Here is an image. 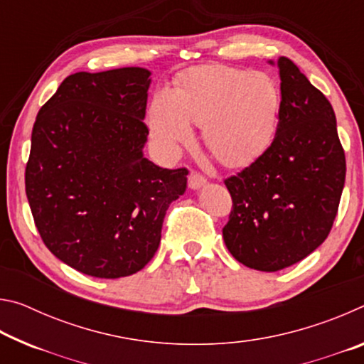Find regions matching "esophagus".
<instances>
[{
	"instance_id": "1",
	"label": "esophagus",
	"mask_w": 364,
	"mask_h": 364,
	"mask_svg": "<svg viewBox=\"0 0 364 364\" xmlns=\"http://www.w3.org/2000/svg\"><path fill=\"white\" fill-rule=\"evenodd\" d=\"M188 184H189V188L191 189H200L202 186H205L207 184V180L202 175H199V173H196V171H191L189 173V181H188Z\"/></svg>"
}]
</instances>
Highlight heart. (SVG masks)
<instances>
[{"label":"heart","instance_id":"heart-1","mask_svg":"<svg viewBox=\"0 0 364 364\" xmlns=\"http://www.w3.org/2000/svg\"><path fill=\"white\" fill-rule=\"evenodd\" d=\"M279 106V90L267 73L205 65L189 70L178 90L164 86L154 95L149 130L160 151L173 157L197 123L215 159L244 167L273 143Z\"/></svg>","mask_w":364,"mask_h":364}]
</instances>
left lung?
Returning a JSON list of instances; mask_svg holds the SVG:
<instances>
[{
    "label": "left lung",
    "mask_w": 364,
    "mask_h": 364,
    "mask_svg": "<svg viewBox=\"0 0 364 364\" xmlns=\"http://www.w3.org/2000/svg\"><path fill=\"white\" fill-rule=\"evenodd\" d=\"M276 65L281 106L273 143L250 167L225 180L232 197L225 244L237 262L258 271L287 268L318 249L345 184L331 102L291 59L282 56Z\"/></svg>",
    "instance_id": "8db88e82"
}]
</instances>
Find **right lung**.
<instances>
[{"instance_id":"right-lung-1","label":"right lung","mask_w":364,"mask_h":364,"mask_svg":"<svg viewBox=\"0 0 364 364\" xmlns=\"http://www.w3.org/2000/svg\"><path fill=\"white\" fill-rule=\"evenodd\" d=\"M151 72L123 67L67 77L36 115L26 193L46 247L95 278L143 269L156 254L186 168L143 154Z\"/></svg>"}]
</instances>
